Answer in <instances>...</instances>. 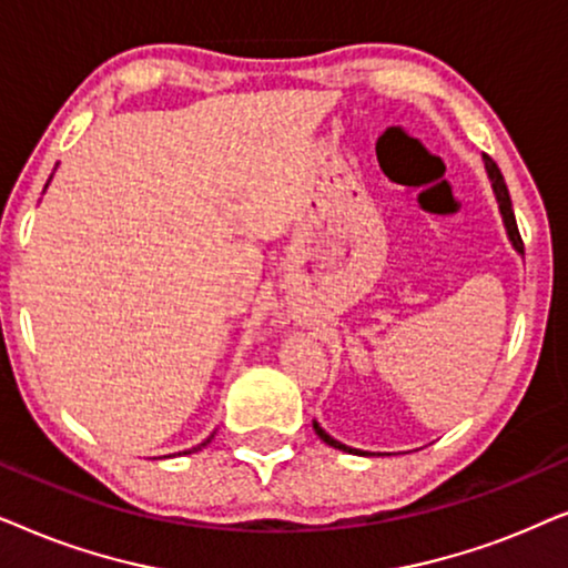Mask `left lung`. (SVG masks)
<instances>
[{
	"label": "left lung",
	"instance_id": "8db88e82",
	"mask_svg": "<svg viewBox=\"0 0 568 568\" xmlns=\"http://www.w3.org/2000/svg\"><path fill=\"white\" fill-rule=\"evenodd\" d=\"M484 162H486V173H488V181H491L494 196H496V201H499V212H501L504 227H507V235H509V240H511V245H515V251L525 255V245H523V237H519L517 220H515V209H511V199H509L507 183H504V175H501V170H499V165H496V162H494L491 158H488V154H484ZM313 429H315L317 437H321V439L325 442V445H331V447H336V449H344V453H354V455H367V453H362V449H352V447L341 445V442H338V439H333L331 434L325 432L323 426L317 424V422H313Z\"/></svg>",
	"mask_w": 568,
	"mask_h": 568
}]
</instances>
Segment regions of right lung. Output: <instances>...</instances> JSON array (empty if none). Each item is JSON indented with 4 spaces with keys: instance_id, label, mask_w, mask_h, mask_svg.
<instances>
[{
    "instance_id": "obj_1",
    "label": "right lung",
    "mask_w": 568,
    "mask_h": 568,
    "mask_svg": "<svg viewBox=\"0 0 568 568\" xmlns=\"http://www.w3.org/2000/svg\"><path fill=\"white\" fill-rule=\"evenodd\" d=\"M212 439H214V434H212V437H209V439H204V442H201V445H199V447H193V449H185V453H183V455H191V453H199V449H201V447H206V445H209V442H212Z\"/></svg>"
}]
</instances>
